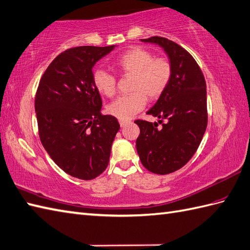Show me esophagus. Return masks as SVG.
<instances>
[{"label":"esophagus","instance_id":"34e87169","mask_svg":"<svg viewBox=\"0 0 250 250\" xmlns=\"http://www.w3.org/2000/svg\"><path fill=\"white\" fill-rule=\"evenodd\" d=\"M130 122L129 121H120V125L121 127H125L127 124H129Z\"/></svg>","mask_w":250,"mask_h":250}]
</instances>
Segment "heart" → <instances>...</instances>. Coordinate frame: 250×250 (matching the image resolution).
Wrapping results in <instances>:
<instances>
[{
    "label": "heart",
    "instance_id": "1",
    "mask_svg": "<svg viewBox=\"0 0 250 250\" xmlns=\"http://www.w3.org/2000/svg\"><path fill=\"white\" fill-rule=\"evenodd\" d=\"M114 68L120 75L130 76V92L111 103L107 111L120 121H128L146 107V99L156 101L167 90L172 79L173 67L170 60L155 58L153 52L142 47H135L115 60ZM92 83L104 96L112 97L116 92V79L103 69H95Z\"/></svg>",
    "mask_w": 250,
    "mask_h": 250
}]
</instances>
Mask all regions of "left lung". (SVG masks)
<instances>
[{
  "mask_svg": "<svg viewBox=\"0 0 250 250\" xmlns=\"http://www.w3.org/2000/svg\"><path fill=\"white\" fill-rule=\"evenodd\" d=\"M144 42L157 43L168 54L173 67L167 90L147 114L157 123L136 120L140 135L136 146L144 168L169 174L185 166L196 153L208 126L207 84L192 55L176 42L153 36Z\"/></svg>",
  "mask_w": 250,
  "mask_h": 250,
  "instance_id": "8db88e82",
  "label": "left lung"
}]
</instances>
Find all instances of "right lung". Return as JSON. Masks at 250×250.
Returning a JSON list of instances; mask_svg holds the SVG:
<instances>
[{
    "instance_id": "1",
    "label": "right lung",
    "mask_w": 250,
    "mask_h": 250,
    "mask_svg": "<svg viewBox=\"0 0 250 250\" xmlns=\"http://www.w3.org/2000/svg\"><path fill=\"white\" fill-rule=\"evenodd\" d=\"M114 46L65 50L43 73L35 96L38 135L49 156L66 173L93 180L106 170L120 124L102 114L92 68Z\"/></svg>"
}]
</instances>
